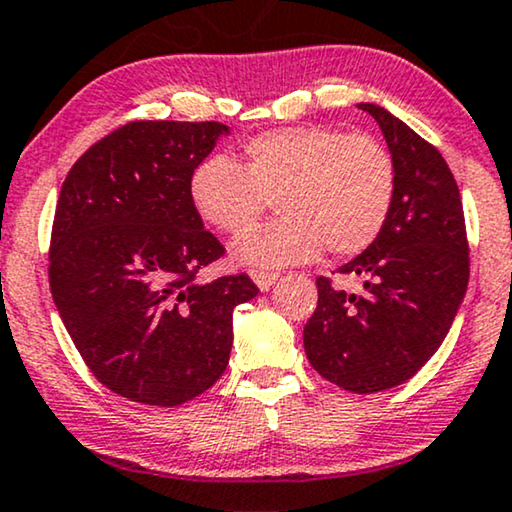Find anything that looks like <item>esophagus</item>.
Segmentation results:
<instances>
[{"instance_id": "34e87169", "label": "esophagus", "mask_w": 512, "mask_h": 512, "mask_svg": "<svg viewBox=\"0 0 512 512\" xmlns=\"http://www.w3.org/2000/svg\"><path fill=\"white\" fill-rule=\"evenodd\" d=\"M250 276H253L255 285H257L262 292L269 290V287L278 280V273H273V271H253V273H250Z\"/></svg>"}]
</instances>
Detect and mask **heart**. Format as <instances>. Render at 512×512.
<instances>
[{"mask_svg": "<svg viewBox=\"0 0 512 512\" xmlns=\"http://www.w3.org/2000/svg\"><path fill=\"white\" fill-rule=\"evenodd\" d=\"M192 208L206 225L239 236L273 200L284 215L234 243L236 262H311L322 246L355 257L373 246L397 197V164L371 134L325 125L283 127L243 143L239 164L215 155L190 176Z\"/></svg>", "mask_w": 512, "mask_h": 512, "instance_id": "obj_1", "label": "heart"}]
</instances>
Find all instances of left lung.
Listing matches in <instances>:
<instances>
[{
    "mask_svg": "<svg viewBox=\"0 0 512 512\" xmlns=\"http://www.w3.org/2000/svg\"><path fill=\"white\" fill-rule=\"evenodd\" d=\"M383 129L397 164V197L373 246L338 266L362 278L350 294L320 276L304 327L308 362L355 394L413 378L443 343L469 285V239L455 176L436 146L376 104H359Z\"/></svg>",
    "mask_w": 512,
    "mask_h": 512,
    "instance_id": "8db88e82",
    "label": "left lung"
}]
</instances>
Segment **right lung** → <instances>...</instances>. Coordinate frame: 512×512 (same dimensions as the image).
<instances>
[{
    "mask_svg": "<svg viewBox=\"0 0 512 512\" xmlns=\"http://www.w3.org/2000/svg\"><path fill=\"white\" fill-rule=\"evenodd\" d=\"M222 122L136 120L85 150L64 178L48 250L53 301L99 383L146 406L215 385L248 273L197 278L225 255L192 208L190 176Z\"/></svg>",
    "mask_w": 512,
    "mask_h": 512,
    "instance_id": "1",
    "label": "right lung"
}]
</instances>
